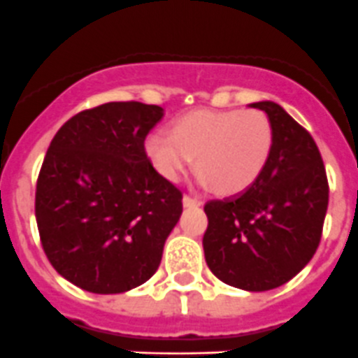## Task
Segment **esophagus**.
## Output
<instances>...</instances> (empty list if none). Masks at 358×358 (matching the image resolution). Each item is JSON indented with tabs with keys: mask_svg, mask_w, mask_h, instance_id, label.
Here are the masks:
<instances>
[{
	"mask_svg": "<svg viewBox=\"0 0 358 358\" xmlns=\"http://www.w3.org/2000/svg\"><path fill=\"white\" fill-rule=\"evenodd\" d=\"M183 206L185 208L201 206V201L196 199V197H192V196H183Z\"/></svg>",
	"mask_w": 358,
	"mask_h": 358,
	"instance_id": "obj_1",
	"label": "esophagus"
}]
</instances>
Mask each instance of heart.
Segmentation results:
<instances>
[{
	"instance_id": "heart-1",
	"label": "heart",
	"mask_w": 358,
	"mask_h": 358,
	"mask_svg": "<svg viewBox=\"0 0 358 358\" xmlns=\"http://www.w3.org/2000/svg\"><path fill=\"white\" fill-rule=\"evenodd\" d=\"M273 140L271 120L260 110H196L176 119L169 136H148L145 152L168 182H180L196 159L203 185L236 196L264 173Z\"/></svg>"
}]
</instances>
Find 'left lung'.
<instances>
[{
  "instance_id": "obj_1",
  "label": "left lung",
  "mask_w": 358,
  "mask_h": 358,
  "mask_svg": "<svg viewBox=\"0 0 358 358\" xmlns=\"http://www.w3.org/2000/svg\"><path fill=\"white\" fill-rule=\"evenodd\" d=\"M250 106L271 120V157L248 190L204 204L203 248L218 280L264 292L292 280L317 252L329 183L320 150L303 126L273 101Z\"/></svg>"
}]
</instances>
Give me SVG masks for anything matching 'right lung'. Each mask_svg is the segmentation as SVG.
<instances>
[{
  "label": "right lung",
  "mask_w": 358,
  "mask_h": 358,
  "mask_svg": "<svg viewBox=\"0 0 358 358\" xmlns=\"http://www.w3.org/2000/svg\"><path fill=\"white\" fill-rule=\"evenodd\" d=\"M157 105L113 101L55 133L36 182L41 246L55 271L92 294H122L154 276L182 215V190L162 178L145 138Z\"/></svg>",
  "instance_id": "obj_1"
}]
</instances>
